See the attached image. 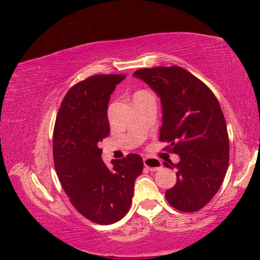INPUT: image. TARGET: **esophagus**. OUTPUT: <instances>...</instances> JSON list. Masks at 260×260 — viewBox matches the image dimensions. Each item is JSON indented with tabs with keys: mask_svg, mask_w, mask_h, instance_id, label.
Returning <instances> with one entry per match:
<instances>
[{
	"mask_svg": "<svg viewBox=\"0 0 260 260\" xmlns=\"http://www.w3.org/2000/svg\"><path fill=\"white\" fill-rule=\"evenodd\" d=\"M143 164L150 171H157L161 169V161L156 158H144Z\"/></svg>",
	"mask_w": 260,
	"mask_h": 260,
	"instance_id": "obj_1",
	"label": "esophagus"
}]
</instances>
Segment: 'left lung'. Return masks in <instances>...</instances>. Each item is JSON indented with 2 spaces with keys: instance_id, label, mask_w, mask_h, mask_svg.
<instances>
[{
  "instance_id": "1",
  "label": "left lung",
  "mask_w": 260,
  "mask_h": 260,
  "mask_svg": "<svg viewBox=\"0 0 260 260\" xmlns=\"http://www.w3.org/2000/svg\"><path fill=\"white\" fill-rule=\"evenodd\" d=\"M133 76L159 96L162 124L159 141L180 157L177 183L165 192L169 203L182 212H195L217 193L230 161L225 117L210 88L180 67L141 69Z\"/></svg>"
}]
</instances>
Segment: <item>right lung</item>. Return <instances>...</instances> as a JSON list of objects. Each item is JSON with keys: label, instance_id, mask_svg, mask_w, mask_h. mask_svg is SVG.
I'll return each mask as SVG.
<instances>
[{"label": "right lung", "instance_id": "add662e5", "mask_svg": "<svg viewBox=\"0 0 260 260\" xmlns=\"http://www.w3.org/2000/svg\"><path fill=\"white\" fill-rule=\"evenodd\" d=\"M125 74H101L78 82L65 95L54 128L55 170L79 213L100 225L119 221L128 212L143 160L138 153L102 160L99 143L110 134L108 103Z\"/></svg>", "mask_w": 260, "mask_h": 260}]
</instances>
